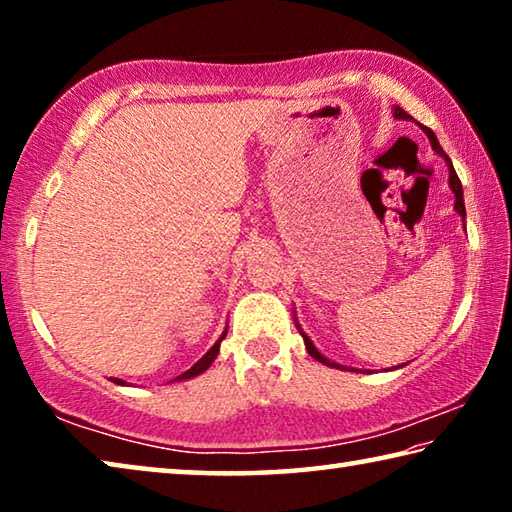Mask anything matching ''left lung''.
Wrapping results in <instances>:
<instances>
[{
	"label": "left lung",
	"instance_id": "obj_1",
	"mask_svg": "<svg viewBox=\"0 0 512 512\" xmlns=\"http://www.w3.org/2000/svg\"><path fill=\"white\" fill-rule=\"evenodd\" d=\"M393 117L395 119H406V121H411L413 117L411 115H406V112L400 108V106H393ZM422 131H424V135L429 137V142H431V149L436 151V155H440V158L445 160V164H447V171H449V189H452L454 192V196H456V203H454V210H456V214L461 216V219L465 221V203H463V185H461V180H458V176H456V171H454V164H452V160H449V155L443 151V146H440V142H438V137H436V133L431 131V128H427V126H422ZM296 327H298V332L302 334V339H305V348H307V352L311 354V357H314L316 361H320V363H325V366H329V368H339V370H350V368H345V366H341V363H336V361H329L325 354H320L318 352V348L314 345V341L309 339V336L302 332V327H300V323H298V318H296ZM397 368H402V366H395V368H388V370H397Z\"/></svg>",
	"mask_w": 512,
	"mask_h": 512
}]
</instances>
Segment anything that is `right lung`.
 Masks as SVG:
<instances>
[{
    "instance_id": "obj_1",
    "label": "right lung",
    "mask_w": 512,
    "mask_h": 512,
    "mask_svg": "<svg viewBox=\"0 0 512 512\" xmlns=\"http://www.w3.org/2000/svg\"><path fill=\"white\" fill-rule=\"evenodd\" d=\"M225 334H228V329H223V334L219 336V341H216L210 350H207L201 359H198L192 368H189L187 372H183V375H178L176 379L173 381H185V379H192V377H198L201 375V372H205L207 368L212 366L214 363V359H216V354H219V348H221V341L225 339ZM115 384H126V381H121V379H115Z\"/></svg>"
}]
</instances>
